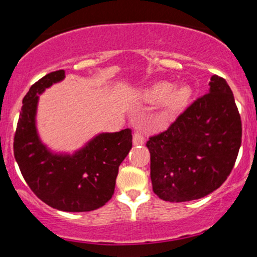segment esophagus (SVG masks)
<instances>
[{
    "instance_id": "obj_1",
    "label": "esophagus",
    "mask_w": 257,
    "mask_h": 257,
    "mask_svg": "<svg viewBox=\"0 0 257 257\" xmlns=\"http://www.w3.org/2000/svg\"><path fill=\"white\" fill-rule=\"evenodd\" d=\"M145 143V139H144L143 134L140 132H135L133 135V145L134 146H141Z\"/></svg>"
}]
</instances>
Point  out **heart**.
<instances>
[{
    "mask_svg": "<svg viewBox=\"0 0 257 257\" xmlns=\"http://www.w3.org/2000/svg\"><path fill=\"white\" fill-rule=\"evenodd\" d=\"M140 96L146 101H159V110L153 122L166 124L187 104L191 89L186 85L173 88L169 82L161 81L140 91Z\"/></svg>",
    "mask_w": 257,
    "mask_h": 257,
    "instance_id": "heart-1",
    "label": "heart"
}]
</instances>
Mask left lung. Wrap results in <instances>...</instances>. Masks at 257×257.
<instances>
[{
	"label": "left lung",
	"mask_w": 257,
	"mask_h": 257,
	"mask_svg": "<svg viewBox=\"0 0 257 257\" xmlns=\"http://www.w3.org/2000/svg\"><path fill=\"white\" fill-rule=\"evenodd\" d=\"M240 144L241 120L231 88L211 76L209 93L147 141L153 192L166 202L208 196L231 174Z\"/></svg>",
	"instance_id": "8db88e82"
}]
</instances>
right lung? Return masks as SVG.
I'll list each match as a JSON object with an SVG mask.
<instances>
[{
  "label": "right lung",
  "mask_w": 257,
  "mask_h": 257,
  "mask_svg": "<svg viewBox=\"0 0 257 257\" xmlns=\"http://www.w3.org/2000/svg\"><path fill=\"white\" fill-rule=\"evenodd\" d=\"M64 78V70L48 73L24 96L14 157L26 184L46 204L70 213L91 211L111 199L118 168L132 149V132L100 133L73 153L52 151L38 134L37 106L41 94Z\"/></svg>",
  "instance_id": "add662e5"
}]
</instances>
